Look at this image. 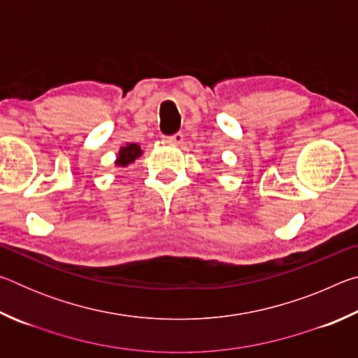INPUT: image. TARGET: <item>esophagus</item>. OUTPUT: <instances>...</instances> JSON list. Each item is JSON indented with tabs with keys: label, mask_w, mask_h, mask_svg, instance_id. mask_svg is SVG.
<instances>
[{
	"label": "esophagus",
	"mask_w": 358,
	"mask_h": 358,
	"mask_svg": "<svg viewBox=\"0 0 358 358\" xmlns=\"http://www.w3.org/2000/svg\"><path fill=\"white\" fill-rule=\"evenodd\" d=\"M162 141H164L166 143H172V145H180L181 142H183V134H173V136H171V137H164L162 138Z\"/></svg>",
	"instance_id": "esophagus-1"
}]
</instances>
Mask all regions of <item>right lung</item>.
Segmentation results:
<instances>
[{"instance_id":"obj_1","label":"right lung","mask_w":358,"mask_h":358,"mask_svg":"<svg viewBox=\"0 0 358 358\" xmlns=\"http://www.w3.org/2000/svg\"><path fill=\"white\" fill-rule=\"evenodd\" d=\"M143 155V151L138 143H126L120 147L117 153V159H115V167H128L132 162H136Z\"/></svg>"}]
</instances>
